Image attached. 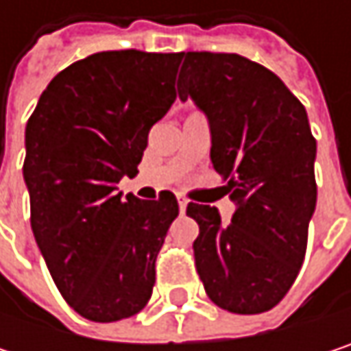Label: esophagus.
<instances>
[{
	"instance_id": "34e87169",
	"label": "esophagus",
	"mask_w": 351,
	"mask_h": 351,
	"mask_svg": "<svg viewBox=\"0 0 351 351\" xmlns=\"http://www.w3.org/2000/svg\"><path fill=\"white\" fill-rule=\"evenodd\" d=\"M186 205H189V201H186L184 197H178V209H180V213L186 211Z\"/></svg>"
}]
</instances>
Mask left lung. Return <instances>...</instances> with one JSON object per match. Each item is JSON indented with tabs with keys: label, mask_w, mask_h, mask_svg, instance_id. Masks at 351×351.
<instances>
[{
	"label": "left lung",
	"mask_w": 351,
	"mask_h": 351,
	"mask_svg": "<svg viewBox=\"0 0 351 351\" xmlns=\"http://www.w3.org/2000/svg\"><path fill=\"white\" fill-rule=\"evenodd\" d=\"M182 56L178 97L205 113L213 169L236 203L228 226L215 207L189 203L186 215L199 223L195 266L217 307L264 313L293 287L315 213L317 142L307 111L272 71L240 54Z\"/></svg>",
	"instance_id": "left-lung-1"
}]
</instances>
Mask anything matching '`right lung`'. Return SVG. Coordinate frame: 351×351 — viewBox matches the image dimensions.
Segmentation results:
<instances>
[{"label":"right lung","mask_w":351,"mask_h":351,"mask_svg":"<svg viewBox=\"0 0 351 351\" xmlns=\"http://www.w3.org/2000/svg\"><path fill=\"white\" fill-rule=\"evenodd\" d=\"M182 52L107 50L60 71L26 125L24 182L32 232L64 301L111 323L140 313L156 256L178 215L171 191L156 201L117 182L138 175L150 128L175 104Z\"/></svg>","instance_id":"1"}]
</instances>
